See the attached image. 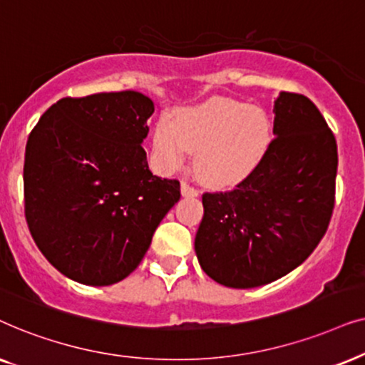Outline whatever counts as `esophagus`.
<instances>
[{"mask_svg": "<svg viewBox=\"0 0 365 365\" xmlns=\"http://www.w3.org/2000/svg\"><path fill=\"white\" fill-rule=\"evenodd\" d=\"M197 188L192 187L188 182H182V195L183 197H197Z\"/></svg>", "mask_w": 365, "mask_h": 365, "instance_id": "34e87169", "label": "esophagus"}]
</instances>
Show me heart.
<instances>
[{
  "mask_svg": "<svg viewBox=\"0 0 365 365\" xmlns=\"http://www.w3.org/2000/svg\"><path fill=\"white\" fill-rule=\"evenodd\" d=\"M272 121L260 106L230 98L178 110L173 120L155 125L152 147L158 165L175 170L185 152H195L193 170L203 182L223 185L244 177L264 157Z\"/></svg>",
  "mask_w": 365,
  "mask_h": 365,
  "instance_id": "1",
  "label": "heart"
}]
</instances>
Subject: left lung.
<instances>
[{"instance_id":"8db88e82","label":"left lung","mask_w":365,"mask_h":365,"mask_svg":"<svg viewBox=\"0 0 365 365\" xmlns=\"http://www.w3.org/2000/svg\"><path fill=\"white\" fill-rule=\"evenodd\" d=\"M274 135L232 190L205 192L195 252L218 284L252 289L287 275L315 250L335 203L337 143L307 96L282 91Z\"/></svg>"}]
</instances>
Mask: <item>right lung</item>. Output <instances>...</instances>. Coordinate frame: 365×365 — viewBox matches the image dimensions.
<instances>
[{
    "instance_id": "obj_1",
    "label": "right lung",
    "mask_w": 365,
    "mask_h": 365,
    "mask_svg": "<svg viewBox=\"0 0 365 365\" xmlns=\"http://www.w3.org/2000/svg\"><path fill=\"white\" fill-rule=\"evenodd\" d=\"M153 101L138 91L58 100L24 152V217L46 260L68 279L111 285L140 265L180 200L178 180L148 168L142 147Z\"/></svg>"
}]
</instances>
